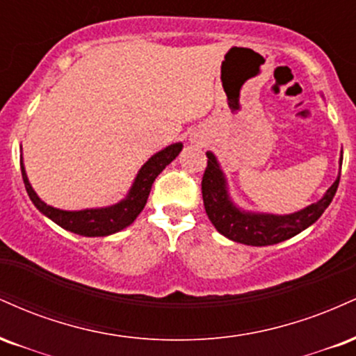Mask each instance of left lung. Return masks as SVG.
Masks as SVG:
<instances>
[{
  "label": "left lung",
  "mask_w": 356,
  "mask_h": 356,
  "mask_svg": "<svg viewBox=\"0 0 356 356\" xmlns=\"http://www.w3.org/2000/svg\"><path fill=\"white\" fill-rule=\"evenodd\" d=\"M343 154V152H341ZM207 167L202 177V199L207 218L220 234L234 243L248 246H271L281 241L300 234L306 227L316 222L337 194L340 174L320 201L309 204L291 214H266V212L246 211L232 201L226 174L212 152H206ZM343 155H340L341 170Z\"/></svg>",
  "instance_id": "left-lung-1"
}]
</instances>
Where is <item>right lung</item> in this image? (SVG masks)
<instances>
[{
	"label": "right lung",
	"instance_id": "add662e5",
	"mask_svg": "<svg viewBox=\"0 0 356 356\" xmlns=\"http://www.w3.org/2000/svg\"><path fill=\"white\" fill-rule=\"evenodd\" d=\"M182 147V142H175V144L167 145L165 149L154 154L140 167L132 186H130L129 192H127V195L122 201L112 204V206L92 207V209L81 211H63L43 202L33 187H31L30 181H28L23 157L19 164H22L23 182L24 187H26L28 195H30L31 202L35 204L36 209L42 212L43 216H47L48 219H51L53 222L58 224L63 229L75 232V234L85 236V238H104V236L115 234V232L125 229L137 219V216L145 207L155 177L181 154Z\"/></svg>",
	"mask_w": 356,
	"mask_h": 356
}]
</instances>
